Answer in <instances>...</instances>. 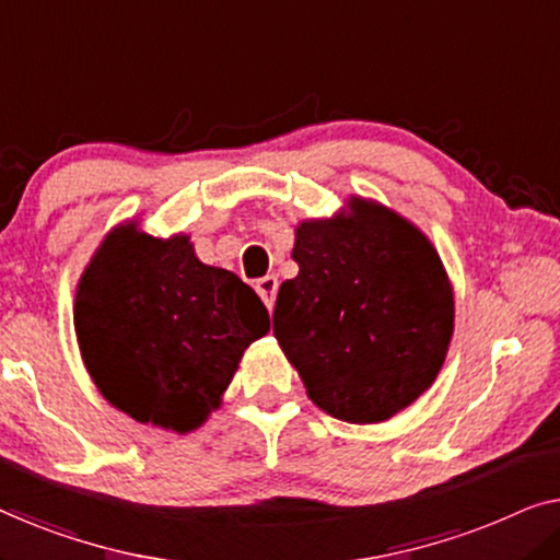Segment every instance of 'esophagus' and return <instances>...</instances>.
Here are the masks:
<instances>
[{
	"mask_svg": "<svg viewBox=\"0 0 560 560\" xmlns=\"http://www.w3.org/2000/svg\"><path fill=\"white\" fill-rule=\"evenodd\" d=\"M255 290H257V295L262 298L267 311H272L275 295H278V278H275V275H265V278H259L255 282Z\"/></svg>",
	"mask_w": 560,
	"mask_h": 560,
	"instance_id": "esophagus-1",
	"label": "esophagus"
}]
</instances>
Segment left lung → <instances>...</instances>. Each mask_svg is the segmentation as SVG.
I'll return each mask as SVG.
<instances>
[{
	"label": "left lung",
	"mask_w": 560,
	"mask_h": 560,
	"mask_svg": "<svg viewBox=\"0 0 560 560\" xmlns=\"http://www.w3.org/2000/svg\"><path fill=\"white\" fill-rule=\"evenodd\" d=\"M298 278L280 285L272 331L308 397L347 423H382L431 387L454 331V293L431 242L397 213L298 226Z\"/></svg>",
	"instance_id": "1"
}]
</instances>
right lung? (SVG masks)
Listing matches in <instances>:
<instances>
[{
	"label": "right lung",
	"mask_w": 560,
	"mask_h": 560,
	"mask_svg": "<svg viewBox=\"0 0 560 560\" xmlns=\"http://www.w3.org/2000/svg\"><path fill=\"white\" fill-rule=\"evenodd\" d=\"M270 331L255 290L198 262L188 236L121 226L83 272L75 334L96 387L140 423L186 433L232 382L244 349Z\"/></svg>",
	"instance_id": "right-lung-1"
}]
</instances>
